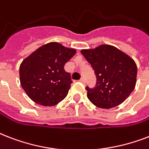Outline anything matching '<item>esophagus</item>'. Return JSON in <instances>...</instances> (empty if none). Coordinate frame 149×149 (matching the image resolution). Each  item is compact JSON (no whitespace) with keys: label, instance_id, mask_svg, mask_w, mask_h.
Here are the masks:
<instances>
[{"label":"esophagus","instance_id":"obj_1","mask_svg":"<svg viewBox=\"0 0 149 149\" xmlns=\"http://www.w3.org/2000/svg\"><path fill=\"white\" fill-rule=\"evenodd\" d=\"M79 82H80V83H82V84H84V83H85V80H84V78H81V79H79Z\"/></svg>","mask_w":149,"mask_h":149}]
</instances>
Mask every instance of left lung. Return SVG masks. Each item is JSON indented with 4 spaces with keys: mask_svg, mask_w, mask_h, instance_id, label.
<instances>
[{
    "mask_svg": "<svg viewBox=\"0 0 149 149\" xmlns=\"http://www.w3.org/2000/svg\"><path fill=\"white\" fill-rule=\"evenodd\" d=\"M81 53L97 77L95 87H86L90 101L104 109L122 104L136 84L137 65L133 58L109 45H101L93 49H82Z\"/></svg>",
    "mask_w": 149,
    "mask_h": 149,
    "instance_id": "left-lung-1",
    "label": "left lung"
}]
</instances>
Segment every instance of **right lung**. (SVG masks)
<instances>
[{
  "label": "right lung",
  "instance_id": "right-lung-1",
  "mask_svg": "<svg viewBox=\"0 0 149 149\" xmlns=\"http://www.w3.org/2000/svg\"><path fill=\"white\" fill-rule=\"evenodd\" d=\"M76 52L58 42H49L24 58L19 68L20 82L30 99L52 107L67 96L72 81L64 65Z\"/></svg>",
  "mask_w": 149,
  "mask_h": 149
}]
</instances>
